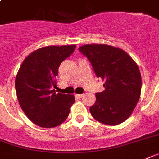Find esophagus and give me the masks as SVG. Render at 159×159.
<instances>
[{
  "mask_svg": "<svg viewBox=\"0 0 159 159\" xmlns=\"http://www.w3.org/2000/svg\"><path fill=\"white\" fill-rule=\"evenodd\" d=\"M84 94H75V97H76V98H84Z\"/></svg>",
  "mask_w": 159,
  "mask_h": 159,
  "instance_id": "esophagus-1",
  "label": "esophagus"
}]
</instances>
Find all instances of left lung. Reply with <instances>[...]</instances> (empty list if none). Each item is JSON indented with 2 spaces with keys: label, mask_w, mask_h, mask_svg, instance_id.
<instances>
[{
  "label": "left lung",
  "mask_w": 159,
  "mask_h": 159,
  "mask_svg": "<svg viewBox=\"0 0 159 159\" xmlns=\"http://www.w3.org/2000/svg\"><path fill=\"white\" fill-rule=\"evenodd\" d=\"M91 62L96 75L104 81V91L96 93L90 107L92 116L103 124L118 125L134 111L141 92L137 64L125 51L104 44H88L79 48Z\"/></svg>",
  "instance_id": "1"
}]
</instances>
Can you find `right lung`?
<instances>
[{
	"label": "right lung",
	"mask_w": 159,
	"mask_h": 159,
	"mask_svg": "<svg viewBox=\"0 0 159 159\" xmlns=\"http://www.w3.org/2000/svg\"><path fill=\"white\" fill-rule=\"evenodd\" d=\"M76 45H50L30 53L15 78L17 98L25 115L41 128H55L67 119L74 95L56 93V76L60 64Z\"/></svg>",
	"instance_id": "1"
}]
</instances>
